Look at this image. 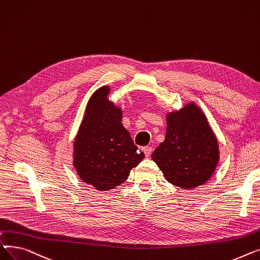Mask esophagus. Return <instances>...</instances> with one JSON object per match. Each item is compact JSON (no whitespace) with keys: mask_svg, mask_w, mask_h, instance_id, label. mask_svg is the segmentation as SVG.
Listing matches in <instances>:
<instances>
[{"mask_svg":"<svg viewBox=\"0 0 260 260\" xmlns=\"http://www.w3.org/2000/svg\"><path fill=\"white\" fill-rule=\"evenodd\" d=\"M142 151H143L144 153H145L146 157H149V156H150V154L152 153V148L147 146V147H144V148H142Z\"/></svg>","mask_w":260,"mask_h":260,"instance_id":"esophagus-1","label":"esophagus"}]
</instances>
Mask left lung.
Wrapping results in <instances>:
<instances>
[{"mask_svg":"<svg viewBox=\"0 0 260 260\" xmlns=\"http://www.w3.org/2000/svg\"><path fill=\"white\" fill-rule=\"evenodd\" d=\"M152 158L170 184L193 189L214 173L219 159L216 137L208 120L194 103L168 113L165 141Z\"/></svg>","mask_w":260,"mask_h":260,"instance_id":"1","label":"left lung"}]
</instances>
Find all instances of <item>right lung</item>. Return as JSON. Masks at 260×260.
Here are the masks:
<instances>
[{"label":"right lung","mask_w":260,"mask_h":260,"mask_svg":"<svg viewBox=\"0 0 260 260\" xmlns=\"http://www.w3.org/2000/svg\"><path fill=\"white\" fill-rule=\"evenodd\" d=\"M109 91L102 87L90 98L73 150L79 176L100 191L123 184L145 157L121 125V110L108 101Z\"/></svg>","instance_id":"add662e5"}]
</instances>
